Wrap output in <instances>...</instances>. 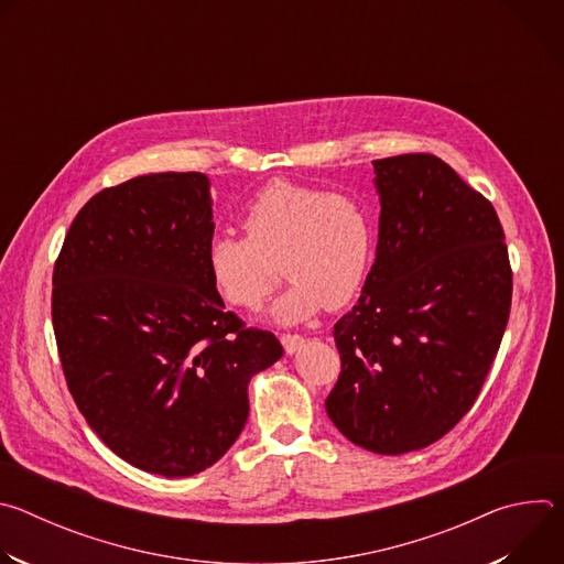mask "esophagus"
<instances>
[{"label":"esophagus","mask_w":564,"mask_h":564,"mask_svg":"<svg viewBox=\"0 0 564 564\" xmlns=\"http://www.w3.org/2000/svg\"><path fill=\"white\" fill-rule=\"evenodd\" d=\"M303 341H305V339H303L301 335H292V333H283V335H281V344H283V348H285L288 355L301 350Z\"/></svg>","instance_id":"esophagus-1"}]
</instances>
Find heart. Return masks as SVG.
I'll list each match as a JSON object with an SVG mask.
<instances>
[{
    "mask_svg": "<svg viewBox=\"0 0 564 564\" xmlns=\"http://www.w3.org/2000/svg\"><path fill=\"white\" fill-rule=\"evenodd\" d=\"M246 236L214 234L205 268L216 296L257 310L281 272L290 279L272 307L279 324H299L321 307L352 303L370 274L375 223L357 196L292 181H270L238 212Z\"/></svg>",
    "mask_w": 564,
    "mask_h": 564,
    "instance_id": "obj_1",
    "label": "heart"
}]
</instances>
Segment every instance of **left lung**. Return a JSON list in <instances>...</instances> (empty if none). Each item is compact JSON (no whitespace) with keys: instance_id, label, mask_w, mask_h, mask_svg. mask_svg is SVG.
Returning <instances> with one entry per match:
<instances>
[{"instance_id":"8db88e82","label":"left lung","mask_w":564,"mask_h":564,"mask_svg":"<svg viewBox=\"0 0 564 564\" xmlns=\"http://www.w3.org/2000/svg\"><path fill=\"white\" fill-rule=\"evenodd\" d=\"M377 259L333 330L326 399L357 446L401 455L442 440L475 404L500 350L513 272L489 198L433 153L375 160Z\"/></svg>"}]
</instances>
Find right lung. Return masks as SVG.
I'll return each instance as SVG.
<instances>
[{
    "instance_id": "add662e5",
    "label": "right lung",
    "mask_w": 564,
    "mask_h": 564,
    "mask_svg": "<svg viewBox=\"0 0 564 564\" xmlns=\"http://www.w3.org/2000/svg\"><path fill=\"white\" fill-rule=\"evenodd\" d=\"M212 236L205 174L135 176L77 212L53 268V330L79 413L118 457L165 477L227 453L250 379L283 355L212 290Z\"/></svg>"
}]
</instances>
